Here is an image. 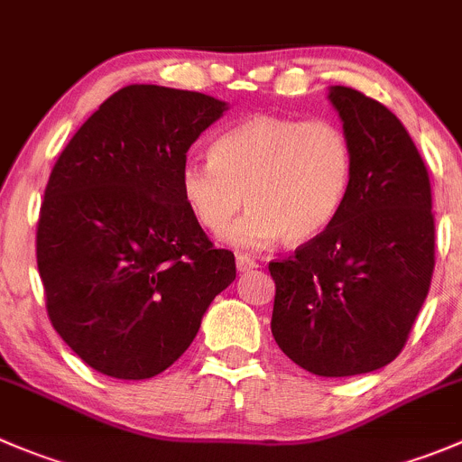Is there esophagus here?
Returning a JSON list of instances; mask_svg holds the SVG:
<instances>
[{
  "label": "esophagus",
  "instance_id": "esophagus-1",
  "mask_svg": "<svg viewBox=\"0 0 462 462\" xmlns=\"http://www.w3.org/2000/svg\"><path fill=\"white\" fill-rule=\"evenodd\" d=\"M259 263L254 262L253 257H248V254H241L236 253V268H239V273H245V271H253V268H257Z\"/></svg>",
  "mask_w": 462,
  "mask_h": 462
}]
</instances>
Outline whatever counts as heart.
Instances as JSON below:
<instances>
[{"label": "heart", "mask_w": 462, "mask_h": 462, "mask_svg": "<svg viewBox=\"0 0 462 462\" xmlns=\"http://www.w3.org/2000/svg\"><path fill=\"white\" fill-rule=\"evenodd\" d=\"M355 176L350 137L329 119L259 112L226 128L212 158H189L180 169L187 209L208 232H226L235 248L259 250L284 236L304 244L327 230L343 209Z\"/></svg>", "instance_id": "b5f03b06"}]
</instances>
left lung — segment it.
Returning a JSON list of instances; mask_svg holds the SVG:
<instances>
[{"instance_id":"left-lung-1","label":"left lung","mask_w":462,"mask_h":462,"mask_svg":"<svg viewBox=\"0 0 462 462\" xmlns=\"http://www.w3.org/2000/svg\"><path fill=\"white\" fill-rule=\"evenodd\" d=\"M355 153L338 217L275 280L271 331L293 364L318 377H352L391 364L431 286L436 226L431 182L400 119L343 85L329 89Z\"/></svg>"}]
</instances>
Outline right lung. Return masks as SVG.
I'll return each mask as SVG.
<instances>
[{
  "mask_svg": "<svg viewBox=\"0 0 462 462\" xmlns=\"http://www.w3.org/2000/svg\"><path fill=\"white\" fill-rule=\"evenodd\" d=\"M226 101L126 85L98 106L56 160L35 235L53 329L97 373L151 379L199 334L235 282L180 194L187 151Z\"/></svg>",
  "mask_w": 462,
  "mask_h": 462,
  "instance_id": "add662e5",
  "label": "right lung"
}]
</instances>
